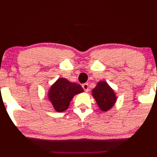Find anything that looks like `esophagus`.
I'll return each instance as SVG.
<instances>
[{
    "label": "esophagus",
    "instance_id": "obj_1",
    "mask_svg": "<svg viewBox=\"0 0 157 157\" xmlns=\"http://www.w3.org/2000/svg\"><path fill=\"white\" fill-rule=\"evenodd\" d=\"M83 90H84V91L85 92H88L89 90H90V89H89V84L88 83H83Z\"/></svg>",
    "mask_w": 157,
    "mask_h": 157
}]
</instances>
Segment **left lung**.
<instances>
[{
	"label": "left lung",
	"mask_w": 157,
	"mask_h": 157,
	"mask_svg": "<svg viewBox=\"0 0 157 157\" xmlns=\"http://www.w3.org/2000/svg\"><path fill=\"white\" fill-rule=\"evenodd\" d=\"M92 94L101 110L106 112L115 103L116 96L114 90L105 81H99L92 90Z\"/></svg>",
	"instance_id": "1"
}]
</instances>
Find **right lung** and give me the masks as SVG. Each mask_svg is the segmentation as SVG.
<instances>
[{
    "instance_id": "1",
    "label": "right lung",
    "mask_w": 157,
    "mask_h": 157,
    "mask_svg": "<svg viewBox=\"0 0 157 157\" xmlns=\"http://www.w3.org/2000/svg\"><path fill=\"white\" fill-rule=\"evenodd\" d=\"M83 92L80 85L71 83L65 78H59L48 91V99L54 109L58 112L65 111L76 94Z\"/></svg>"
}]
</instances>
